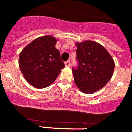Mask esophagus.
Listing matches in <instances>:
<instances>
[{
    "instance_id": "1",
    "label": "esophagus",
    "mask_w": 132,
    "mask_h": 132,
    "mask_svg": "<svg viewBox=\"0 0 132 132\" xmlns=\"http://www.w3.org/2000/svg\"><path fill=\"white\" fill-rule=\"evenodd\" d=\"M64 65H65V67H70V62L66 61L64 62Z\"/></svg>"
}]
</instances>
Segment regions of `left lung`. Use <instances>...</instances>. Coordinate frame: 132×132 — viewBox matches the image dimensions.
<instances>
[{"instance_id": "1", "label": "left lung", "mask_w": 132, "mask_h": 132, "mask_svg": "<svg viewBox=\"0 0 132 132\" xmlns=\"http://www.w3.org/2000/svg\"><path fill=\"white\" fill-rule=\"evenodd\" d=\"M76 45L78 65L72 68L75 82L81 92L94 93L112 78L114 62L107 50L96 42L87 40Z\"/></svg>"}]
</instances>
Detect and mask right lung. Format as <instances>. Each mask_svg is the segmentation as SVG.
Here are the masks:
<instances>
[{
	"label": "right lung",
	"instance_id": "add662e5",
	"mask_svg": "<svg viewBox=\"0 0 132 132\" xmlns=\"http://www.w3.org/2000/svg\"><path fill=\"white\" fill-rule=\"evenodd\" d=\"M56 43L55 38L45 35L36 38L20 53V71L26 81L36 88L50 85L64 68Z\"/></svg>",
	"mask_w": 132,
	"mask_h": 132
}]
</instances>
